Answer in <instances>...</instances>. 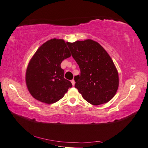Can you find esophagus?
Masks as SVG:
<instances>
[{
	"label": "esophagus",
	"mask_w": 148,
	"mask_h": 148,
	"mask_svg": "<svg viewBox=\"0 0 148 148\" xmlns=\"http://www.w3.org/2000/svg\"><path fill=\"white\" fill-rule=\"evenodd\" d=\"M71 83H72V85L74 86V84H75V81H74V79H72V80L71 81Z\"/></svg>",
	"instance_id": "34e87169"
}]
</instances>
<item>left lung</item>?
<instances>
[{"instance_id": "1", "label": "left lung", "mask_w": 148, "mask_h": 148, "mask_svg": "<svg viewBox=\"0 0 148 148\" xmlns=\"http://www.w3.org/2000/svg\"><path fill=\"white\" fill-rule=\"evenodd\" d=\"M67 43L81 70L79 76L74 77L75 88L92 105L110 101L118 90L119 76L108 52L92 39Z\"/></svg>"}]
</instances>
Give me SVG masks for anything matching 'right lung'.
<instances>
[{
    "label": "right lung",
    "mask_w": 148,
    "mask_h": 148,
    "mask_svg": "<svg viewBox=\"0 0 148 148\" xmlns=\"http://www.w3.org/2000/svg\"><path fill=\"white\" fill-rule=\"evenodd\" d=\"M71 56L63 39H51L39 47L30 59L25 75L28 90L34 99L51 104L64 97L72 85L64 77L60 64Z\"/></svg>",
    "instance_id": "1"
}]
</instances>
